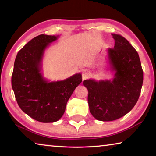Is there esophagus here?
Wrapping results in <instances>:
<instances>
[{
    "instance_id": "1",
    "label": "esophagus",
    "mask_w": 156,
    "mask_h": 156,
    "mask_svg": "<svg viewBox=\"0 0 156 156\" xmlns=\"http://www.w3.org/2000/svg\"><path fill=\"white\" fill-rule=\"evenodd\" d=\"M82 77H83V80L89 79L91 77V73L87 70H84L82 73Z\"/></svg>"
}]
</instances>
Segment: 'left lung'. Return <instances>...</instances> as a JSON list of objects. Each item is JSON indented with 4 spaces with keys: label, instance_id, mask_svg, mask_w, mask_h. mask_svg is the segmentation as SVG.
Segmentation results:
<instances>
[{
    "label": "left lung",
    "instance_id": "8db88e82",
    "mask_svg": "<svg viewBox=\"0 0 156 156\" xmlns=\"http://www.w3.org/2000/svg\"><path fill=\"white\" fill-rule=\"evenodd\" d=\"M114 48L108 49L112 80H84L89 92V110L96 119L112 121L125 115L135 106L143 83V71L138 52L123 36L112 34Z\"/></svg>",
    "mask_w": 156,
    "mask_h": 156
}]
</instances>
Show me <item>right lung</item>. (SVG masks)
I'll return each mask as SVG.
<instances>
[{
  "mask_svg": "<svg viewBox=\"0 0 156 156\" xmlns=\"http://www.w3.org/2000/svg\"><path fill=\"white\" fill-rule=\"evenodd\" d=\"M59 36L41 34L28 42L16 57L12 86L23 112L41 122H54L64 114L66 105L82 82L76 73L64 80L48 82L41 72L44 51Z\"/></svg>",
  "mask_w": 156,
  "mask_h": 156,
  "instance_id": "1",
  "label": "right lung"
}]
</instances>
